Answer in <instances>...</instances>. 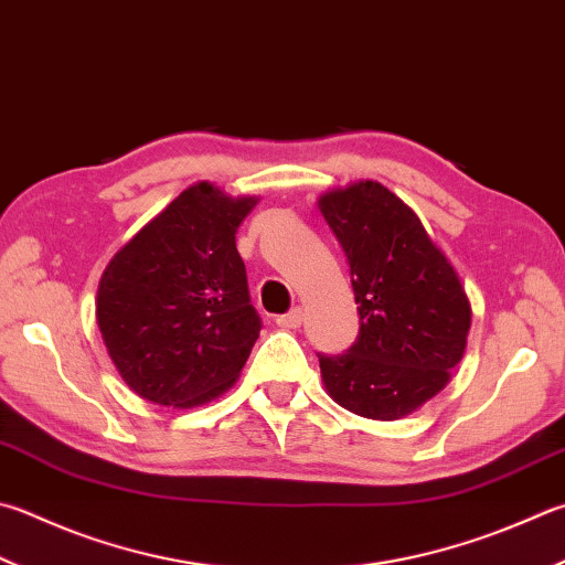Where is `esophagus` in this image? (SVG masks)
<instances>
[{"mask_svg":"<svg viewBox=\"0 0 565 565\" xmlns=\"http://www.w3.org/2000/svg\"><path fill=\"white\" fill-rule=\"evenodd\" d=\"M302 319H305L302 307H292L290 312L280 315L278 319H275V322H278V327H285V329H297V327L302 324Z\"/></svg>","mask_w":565,"mask_h":565,"instance_id":"obj_1","label":"esophagus"}]
</instances>
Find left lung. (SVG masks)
I'll use <instances>...</instances> for the list:
<instances>
[{"label": "left lung", "mask_w": 565, "mask_h": 565, "mask_svg": "<svg viewBox=\"0 0 565 565\" xmlns=\"http://www.w3.org/2000/svg\"><path fill=\"white\" fill-rule=\"evenodd\" d=\"M342 246L359 334L344 354H317L327 393L371 420H398L445 388L460 364L472 310L450 260L413 209L379 182L319 196Z\"/></svg>", "instance_id": "obj_1"}]
</instances>
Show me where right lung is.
Instances as JSON below:
<instances>
[{
	"instance_id": "right-lung-1",
	"label": "right lung",
	"mask_w": 565,
	"mask_h": 565,
	"mask_svg": "<svg viewBox=\"0 0 565 565\" xmlns=\"http://www.w3.org/2000/svg\"><path fill=\"white\" fill-rule=\"evenodd\" d=\"M255 204L199 182L108 263L95 317L137 396L191 408L236 383L263 327L236 248Z\"/></svg>"
}]
</instances>
